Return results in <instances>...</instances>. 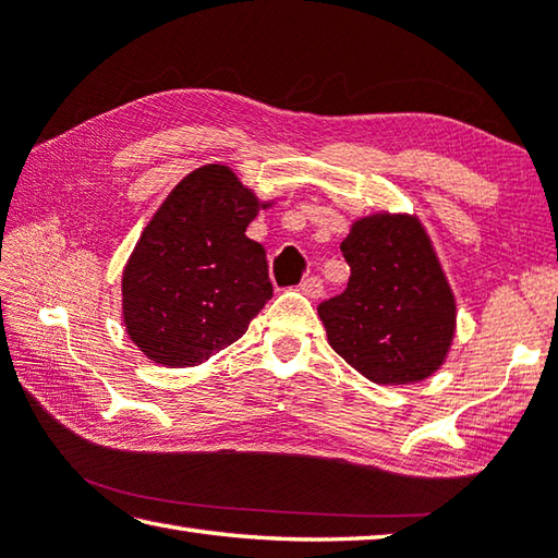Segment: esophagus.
Listing matches in <instances>:
<instances>
[{
  "mask_svg": "<svg viewBox=\"0 0 558 558\" xmlns=\"http://www.w3.org/2000/svg\"><path fill=\"white\" fill-rule=\"evenodd\" d=\"M300 292L307 294V298H319V294L324 292V282H322V278H316V276H312V278H304V280L300 282Z\"/></svg>",
  "mask_w": 558,
  "mask_h": 558,
  "instance_id": "1",
  "label": "esophagus"
}]
</instances>
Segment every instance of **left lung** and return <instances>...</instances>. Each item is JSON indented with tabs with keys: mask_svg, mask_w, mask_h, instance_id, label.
Returning <instances> with one entry per match:
<instances>
[{
	"mask_svg": "<svg viewBox=\"0 0 558 558\" xmlns=\"http://www.w3.org/2000/svg\"><path fill=\"white\" fill-rule=\"evenodd\" d=\"M341 251L351 280L319 304L333 351L375 385L430 377L452 345L457 304L418 217H363Z\"/></svg>",
	"mask_w": 558,
	"mask_h": 558,
	"instance_id": "1",
	"label": "left lung"
}]
</instances>
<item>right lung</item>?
Listing matches in <instances>:
<instances>
[{
	"instance_id": "obj_1",
	"label": "right lung",
	"mask_w": 558,
	"mask_h": 558,
	"mask_svg": "<svg viewBox=\"0 0 558 558\" xmlns=\"http://www.w3.org/2000/svg\"><path fill=\"white\" fill-rule=\"evenodd\" d=\"M268 205L222 163L167 195L123 270L125 329L149 360L193 367L246 333L272 298L266 248L246 236Z\"/></svg>"
}]
</instances>
